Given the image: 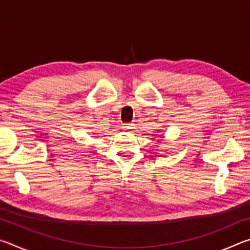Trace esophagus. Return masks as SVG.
<instances>
[{
  "label": "esophagus",
  "mask_w": 250,
  "mask_h": 250,
  "mask_svg": "<svg viewBox=\"0 0 250 250\" xmlns=\"http://www.w3.org/2000/svg\"><path fill=\"white\" fill-rule=\"evenodd\" d=\"M124 128H125V130L131 131V130H132V129L134 128V125H133V124H125V125L124 126Z\"/></svg>",
  "instance_id": "1"
}]
</instances>
